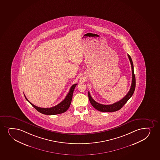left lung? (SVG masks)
I'll use <instances>...</instances> for the list:
<instances>
[{
  "label": "left lung",
  "mask_w": 160,
  "mask_h": 160,
  "mask_svg": "<svg viewBox=\"0 0 160 160\" xmlns=\"http://www.w3.org/2000/svg\"><path fill=\"white\" fill-rule=\"evenodd\" d=\"M128 56L129 60H130V63L131 64L132 73L131 86L129 92H128V94H126V96L122 98V100L117 102L115 103L110 104V105H104V104H102L98 103V102H96L92 98L90 92H88L89 100L90 103L94 108H95L98 111H101V112H114V111H118L124 106V104L126 103L128 100H129L133 95V94L134 92V90H135V77L134 73L133 64L131 57L128 54Z\"/></svg>",
  "instance_id": "1"
}]
</instances>
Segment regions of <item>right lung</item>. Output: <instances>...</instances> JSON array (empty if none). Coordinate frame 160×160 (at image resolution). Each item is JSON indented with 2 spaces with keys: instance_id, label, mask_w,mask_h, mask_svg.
I'll return each instance as SVG.
<instances>
[{
  "instance_id": "add662e5",
  "label": "right lung",
  "mask_w": 160,
  "mask_h": 160,
  "mask_svg": "<svg viewBox=\"0 0 160 160\" xmlns=\"http://www.w3.org/2000/svg\"><path fill=\"white\" fill-rule=\"evenodd\" d=\"M77 85V83L74 84V85L72 86L69 92L66 95V98H65V99L61 102L60 103H59L58 104H57L55 107L49 108L38 107L36 105H34L33 104L29 101L26 96H25V95H25V98H26L27 101L29 103L32 105L35 109H36L40 113H42L44 114V115H48L60 114V113L65 112V111H67V110L70 107V104L71 103L72 98L73 91Z\"/></svg>"
}]
</instances>
